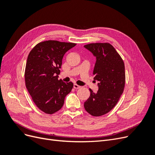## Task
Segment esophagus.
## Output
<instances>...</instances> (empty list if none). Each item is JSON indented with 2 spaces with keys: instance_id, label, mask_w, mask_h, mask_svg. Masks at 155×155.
<instances>
[{
  "instance_id": "obj_1",
  "label": "esophagus",
  "mask_w": 155,
  "mask_h": 155,
  "mask_svg": "<svg viewBox=\"0 0 155 155\" xmlns=\"http://www.w3.org/2000/svg\"><path fill=\"white\" fill-rule=\"evenodd\" d=\"M74 88H76V89H78V88H80L81 87L79 86V85H77V84H74Z\"/></svg>"
}]
</instances>
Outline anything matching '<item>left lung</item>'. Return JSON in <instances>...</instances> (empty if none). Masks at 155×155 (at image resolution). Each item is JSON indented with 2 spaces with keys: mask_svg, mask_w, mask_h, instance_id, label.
<instances>
[{
  "mask_svg": "<svg viewBox=\"0 0 155 155\" xmlns=\"http://www.w3.org/2000/svg\"><path fill=\"white\" fill-rule=\"evenodd\" d=\"M96 58L94 79L98 81V91L84 103L85 109L93 116L108 113L117 104L122 94L125 83L123 59L110 44L91 43L84 46Z\"/></svg>",
  "mask_w": 155,
  "mask_h": 155,
  "instance_id": "obj_1",
  "label": "left lung"
}]
</instances>
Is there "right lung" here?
Here are the masks:
<instances>
[{"label": "right lung", "mask_w": 155, "mask_h": 155, "mask_svg": "<svg viewBox=\"0 0 155 155\" xmlns=\"http://www.w3.org/2000/svg\"><path fill=\"white\" fill-rule=\"evenodd\" d=\"M76 43L46 41L36 45L28 56L25 78L26 87L36 106L46 114L61 109L73 83L58 79L62 59Z\"/></svg>", "instance_id": "right-lung-1"}]
</instances>
